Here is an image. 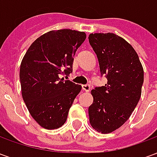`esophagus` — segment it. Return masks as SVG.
Masks as SVG:
<instances>
[{
	"label": "esophagus",
	"instance_id": "obj_1",
	"mask_svg": "<svg viewBox=\"0 0 157 157\" xmlns=\"http://www.w3.org/2000/svg\"><path fill=\"white\" fill-rule=\"evenodd\" d=\"M90 89H91V87H90V85H88V84H86V85H82V90H83V91H85V92H89Z\"/></svg>",
	"mask_w": 157,
	"mask_h": 157
}]
</instances>
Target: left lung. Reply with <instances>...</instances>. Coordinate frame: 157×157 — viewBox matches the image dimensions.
Instances as JSON below:
<instances>
[{
	"instance_id": "1",
	"label": "left lung",
	"mask_w": 157,
	"mask_h": 157,
	"mask_svg": "<svg viewBox=\"0 0 157 157\" xmlns=\"http://www.w3.org/2000/svg\"><path fill=\"white\" fill-rule=\"evenodd\" d=\"M89 43L97 55L105 86L92 90L88 109L92 127L102 134L114 131L127 121L141 96L144 71L134 48L112 33H91Z\"/></svg>"
}]
</instances>
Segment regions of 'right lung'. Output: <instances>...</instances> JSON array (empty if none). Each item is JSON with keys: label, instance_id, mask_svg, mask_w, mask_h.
Instances as JSON below:
<instances>
[{"label": "right lung", "instance_id": "right-lung-1", "mask_svg": "<svg viewBox=\"0 0 157 157\" xmlns=\"http://www.w3.org/2000/svg\"><path fill=\"white\" fill-rule=\"evenodd\" d=\"M86 33L53 30L40 36L26 52L20 66L22 96L30 114L47 129L61 127L82 90L62 75L72 71L74 56Z\"/></svg>", "mask_w": 157, "mask_h": 157}]
</instances>
